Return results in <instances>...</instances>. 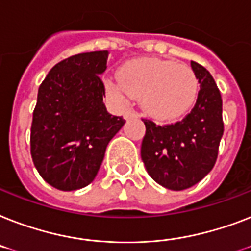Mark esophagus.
I'll list each match as a JSON object with an SVG mask.
<instances>
[{
	"instance_id": "obj_1",
	"label": "esophagus",
	"mask_w": 251,
	"mask_h": 251,
	"mask_svg": "<svg viewBox=\"0 0 251 251\" xmlns=\"http://www.w3.org/2000/svg\"><path fill=\"white\" fill-rule=\"evenodd\" d=\"M134 117H138V113H136L135 111H131V109H129V111H126L125 113H124V119L125 120L134 119Z\"/></svg>"
}]
</instances>
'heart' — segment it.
Wrapping results in <instances>:
<instances>
[{
	"mask_svg": "<svg viewBox=\"0 0 251 251\" xmlns=\"http://www.w3.org/2000/svg\"><path fill=\"white\" fill-rule=\"evenodd\" d=\"M105 90L116 104L125 105L131 98H139L140 105L148 116L173 120L193 104L199 81L185 64L143 58L125 63L119 76L107 79Z\"/></svg>",
	"mask_w": 251,
	"mask_h": 251,
	"instance_id": "b5f03b06",
	"label": "heart"
}]
</instances>
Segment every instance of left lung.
<instances>
[{
  "label": "left lung",
  "instance_id": "left-lung-1",
  "mask_svg": "<svg viewBox=\"0 0 251 251\" xmlns=\"http://www.w3.org/2000/svg\"><path fill=\"white\" fill-rule=\"evenodd\" d=\"M191 67L200 83L192 111L169 125L143 120L146 135L140 154L146 170L154 182L173 191L189 188L211 172L225 131L217 83L199 63L191 62Z\"/></svg>",
  "mask_w": 251,
  "mask_h": 251
}]
</instances>
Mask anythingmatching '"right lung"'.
<instances>
[{
	"instance_id": "1",
	"label": "right lung",
	"mask_w": 251,
	"mask_h": 251,
	"mask_svg": "<svg viewBox=\"0 0 251 251\" xmlns=\"http://www.w3.org/2000/svg\"><path fill=\"white\" fill-rule=\"evenodd\" d=\"M107 59L108 51L69 56L50 69L38 89L30 154L45 182L60 191L93 182L108 143L125 124L103 103Z\"/></svg>"
}]
</instances>
